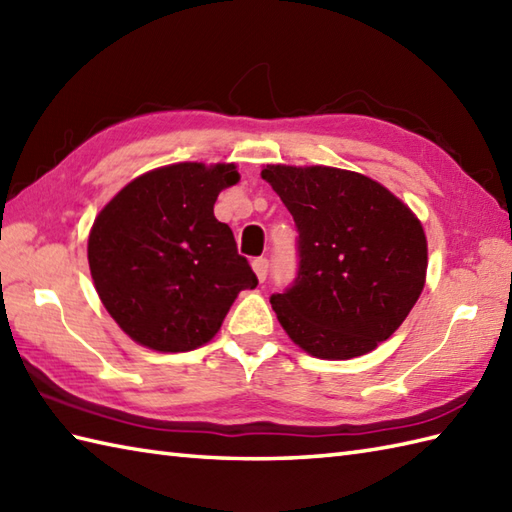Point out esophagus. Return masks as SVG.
<instances>
[{"instance_id": "obj_1", "label": "esophagus", "mask_w": 512, "mask_h": 512, "mask_svg": "<svg viewBox=\"0 0 512 512\" xmlns=\"http://www.w3.org/2000/svg\"><path fill=\"white\" fill-rule=\"evenodd\" d=\"M253 270L259 281H264L268 277V259L266 257H257L253 259Z\"/></svg>"}]
</instances>
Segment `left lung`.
Instances as JSON below:
<instances>
[{
  "instance_id": "8db88e82",
  "label": "left lung",
  "mask_w": 512,
  "mask_h": 512,
  "mask_svg": "<svg viewBox=\"0 0 512 512\" xmlns=\"http://www.w3.org/2000/svg\"><path fill=\"white\" fill-rule=\"evenodd\" d=\"M262 178L297 226L299 268L270 297L281 328L328 361L372 352L416 306L427 277L422 224L383 184L334 167L268 165Z\"/></svg>"
}]
</instances>
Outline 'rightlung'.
<instances>
[{
	"label": "right lung",
	"instance_id": "add662e5",
	"mask_svg": "<svg viewBox=\"0 0 512 512\" xmlns=\"http://www.w3.org/2000/svg\"><path fill=\"white\" fill-rule=\"evenodd\" d=\"M239 180L235 165L178 162L143 173L94 220L88 262L103 306L156 352L209 343L228 308L257 286L213 204Z\"/></svg>",
	"mask_w": 512,
	"mask_h": 512
}]
</instances>
